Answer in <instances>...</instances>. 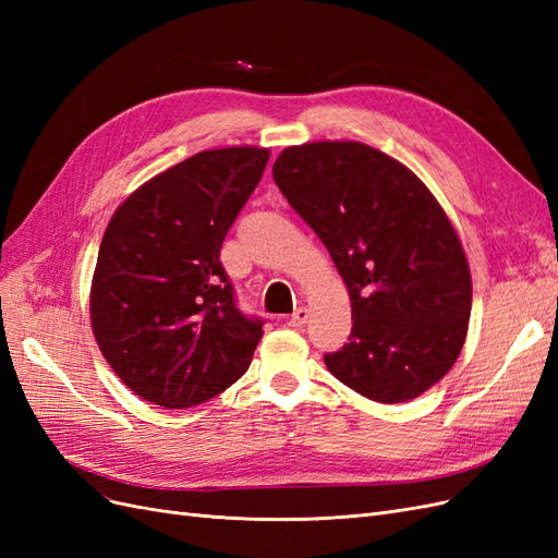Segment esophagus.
I'll return each instance as SVG.
<instances>
[{
    "label": "esophagus",
    "mask_w": 558,
    "mask_h": 558,
    "mask_svg": "<svg viewBox=\"0 0 558 558\" xmlns=\"http://www.w3.org/2000/svg\"><path fill=\"white\" fill-rule=\"evenodd\" d=\"M307 316H310V312H307L305 307L295 310V314L289 318V326H293V328H302V326L307 324Z\"/></svg>",
    "instance_id": "34e87169"
}]
</instances>
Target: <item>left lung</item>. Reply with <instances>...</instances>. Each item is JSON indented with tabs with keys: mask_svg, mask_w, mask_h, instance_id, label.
Segmentation results:
<instances>
[{
	"mask_svg": "<svg viewBox=\"0 0 558 558\" xmlns=\"http://www.w3.org/2000/svg\"><path fill=\"white\" fill-rule=\"evenodd\" d=\"M272 177L347 283L353 328L324 359L330 373L384 404L426 393L459 359L472 307L470 265L440 202L361 142L289 146Z\"/></svg>",
	"mask_w": 558,
	"mask_h": 558,
	"instance_id": "obj_1",
	"label": "left lung"
}]
</instances>
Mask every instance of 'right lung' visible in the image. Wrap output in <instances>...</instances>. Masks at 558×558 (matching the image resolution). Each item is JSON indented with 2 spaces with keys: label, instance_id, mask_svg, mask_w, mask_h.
Instances as JSON below:
<instances>
[{
  "label": "right lung",
  "instance_id": "obj_1",
  "mask_svg": "<svg viewBox=\"0 0 558 558\" xmlns=\"http://www.w3.org/2000/svg\"><path fill=\"white\" fill-rule=\"evenodd\" d=\"M267 160L263 146L199 150L130 193L105 230L95 342L132 393L165 410L226 391L260 342L263 324L234 307L218 253Z\"/></svg>",
  "mask_w": 558,
  "mask_h": 558
}]
</instances>
